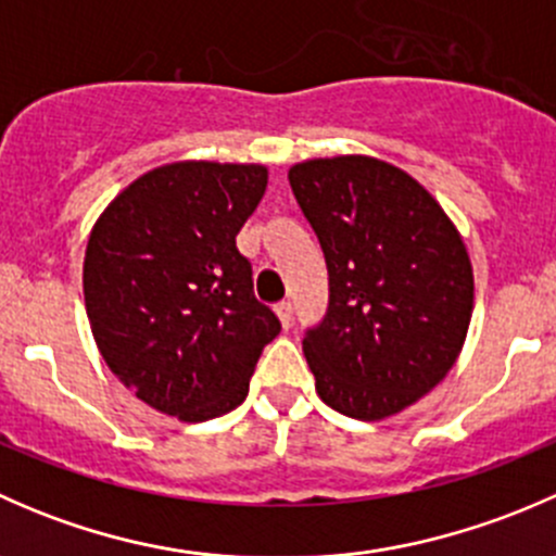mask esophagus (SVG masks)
<instances>
[{
    "mask_svg": "<svg viewBox=\"0 0 556 556\" xmlns=\"http://www.w3.org/2000/svg\"><path fill=\"white\" fill-rule=\"evenodd\" d=\"M274 312H277L279 323H282L285 328H290V323H293V304H290V301H282V304L274 306Z\"/></svg>",
    "mask_w": 556,
    "mask_h": 556,
    "instance_id": "34e87169",
    "label": "esophagus"
}]
</instances>
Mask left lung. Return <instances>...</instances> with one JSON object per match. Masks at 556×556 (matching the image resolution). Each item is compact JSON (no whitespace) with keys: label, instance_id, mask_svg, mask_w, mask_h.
<instances>
[{"label":"left lung","instance_id":"8db88e82","mask_svg":"<svg viewBox=\"0 0 556 556\" xmlns=\"http://www.w3.org/2000/svg\"><path fill=\"white\" fill-rule=\"evenodd\" d=\"M301 212L328 263L304 355L317 395L352 419L392 417L450 374L473 312L468 250L439 201L368 155L295 164Z\"/></svg>","mask_w":556,"mask_h":556}]
</instances>
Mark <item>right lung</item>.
<instances>
[{
    "label": "right lung",
    "instance_id": "add662e5",
    "mask_svg": "<svg viewBox=\"0 0 556 556\" xmlns=\"http://www.w3.org/2000/svg\"><path fill=\"white\" fill-rule=\"evenodd\" d=\"M266 182L261 164L159 166L115 195L88 239L83 293L104 363L182 422L237 408L282 330L237 250Z\"/></svg>",
    "mask_w": 556,
    "mask_h": 556
}]
</instances>
